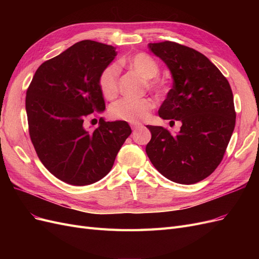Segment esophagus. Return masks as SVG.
I'll return each mask as SVG.
<instances>
[{
    "mask_svg": "<svg viewBox=\"0 0 259 259\" xmlns=\"http://www.w3.org/2000/svg\"><path fill=\"white\" fill-rule=\"evenodd\" d=\"M143 125L140 124V123H132L131 124V127L133 128V130H137V128H139V127H142Z\"/></svg>",
    "mask_w": 259,
    "mask_h": 259,
    "instance_id": "34e87169",
    "label": "esophagus"
}]
</instances>
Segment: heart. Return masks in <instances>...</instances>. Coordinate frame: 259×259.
I'll list each match as a JSON object with an SVG mask.
<instances>
[{
  "mask_svg": "<svg viewBox=\"0 0 259 259\" xmlns=\"http://www.w3.org/2000/svg\"><path fill=\"white\" fill-rule=\"evenodd\" d=\"M132 70L142 75L144 79L148 80V85L154 90L160 89L159 82L153 77L158 76L160 67L151 56L146 53H138L133 55L125 61ZM119 79L120 68L116 64H109L106 66L99 74L98 84L101 93L108 99H112L119 92ZM154 107L153 100L150 98H123L116 101L110 107L109 114L115 120L125 121L128 123H139L150 114Z\"/></svg>",
  "mask_w": 259,
  "mask_h": 259,
  "instance_id": "obj_1",
  "label": "heart"
}]
</instances>
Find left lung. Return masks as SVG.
<instances>
[{"label": "left lung", "mask_w": 259, "mask_h": 259, "mask_svg": "<svg viewBox=\"0 0 259 259\" xmlns=\"http://www.w3.org/2000/svg\"><path fill=\"white\" fill-rule=\"evenodd\" d=\"M148 48L165 62L174 80L159 115L183 125L176 135L147 125L151 132L147 155L171 182L199 183L221 164L236 125L230 84L206 56L188 46L165 41Z\"/></svg>", "instance_id": "left-lung-1"}]
</instances>
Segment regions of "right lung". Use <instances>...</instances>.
<instances>
[{
    "instance_id": "obj_1",
    "label": "right lung",
    "mask_w": 259,
    "mask_h": 259,
    "mask_svg": "<svg viewBox=\"0 0 259 259\" xmlns=\"http://www.w3.org/2000/svg\"><path fill=\"white\" fill-rule=\"evenodd\" d=\"M116 56L115 48L91 40L77 42L37 68L27 90L29 134L38 159L67 184L85 186L111 170L132 130L127 122H106L86 131L83 123L106 105L98 77Z\"/></svg>"
}]
</instances>
